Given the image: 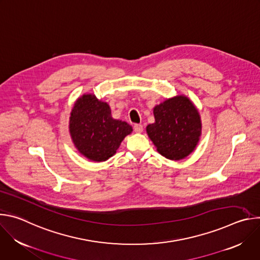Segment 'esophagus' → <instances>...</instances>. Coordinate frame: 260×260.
I'll return each mask as SVG.
<instances>
[{
    "label": "esophagus",
    "mask_w": 260,
    "mask_h": 260,
    "mask_svg": "<svg viewBox=\"0 0 260 260\" xmlns=\"http://www.w3.org/2000/svg\"><path fill=\"white\" fill-rule=\"evenodd\" d=\"M134 131L136 133H142L143 132V125L142 124H135L134 125Z\"/></svg>",
    "instance_id": "obj_1"
}]
</instances>
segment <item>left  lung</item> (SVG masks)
<instances>
[{
    "mask_svg": "<svg viewBox=\"0 0 260 260\" xmlns=\"http://www.w3.org/2000/svg\"><path fill=\"white\" fill-rule=\"evenodd\" d=\"M153 113L155 122L147 126V134L162 156L179 160L194 150L202 124L197 108L187 98L167 100L154 108Z\"/></svg>",
    "mask_w": 260,
    "mask_h": 260,
    "instance_id": "1",
    "label": "left lung"
}]
</instances>
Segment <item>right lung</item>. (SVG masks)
Here are the masks:
<instances>
[{
  "instance_id": "right-lung-1",
  "label": "right lung",
  "mask_w": 260,
  "mask_h": 260,
  "mask_svg": "<svg viewBox=\"0 0 260 260\" xmlns=\"http://www.w3.org/2000/svg\"><path fill=\"white\" fill-rule=\"evenodd\" d=\"M132 126L113 119L107 103L93 94H84L74 106L70 117V134L77 149L88 159L104 161L114 155Z\"/></svg>"
}]
</instances>
